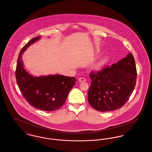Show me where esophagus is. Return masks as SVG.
<instances>
[{"label": "esophagus", "instance_id": "1", "mask_svg": "<svg viewBox=\"0 0 152 152\" xmlns=\"http://www.w3.org/2000/svg\"><path fill=\"white\" fill-rule=\"evenodd\" d=\"M86 80V79H84V78H83V77H81V78H79V81L81 82V83H83V82H85Z\"/></svg>", "mask_w": 152, "mask_h": 152}]
</instances>
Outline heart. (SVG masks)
Returning <instances> with one entry per match:
<instances>
[{"label":"heart","mask_w":152,"mask_h":152,"mask_svg":"<svg viewBox=\"0 0 152 152\" xmlns=\"http://www.w3.org/2000/svg\"><path fill=\"white\" fill-rule=\"evenodd\" d=\"M104 62H105V60L104 59H100V60H98L97 61L94 63V64L93 65V68L94 69H99V68H100L101 66L102 65Z\"/></svg>","instance_id":"b5f03b06"}]
</instances>
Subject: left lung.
<instances>
[{"label": "left lung", "instance_id": "obj_1", "mask_svg": "<svg viewBox=\"0 0 152 152\" xmlns=\"http://www.w3.org/2000/svg\"><path fill=\"white\" fill-rule=\"evenodd\" d=\"M89 76V104L100 112L120 108L128 100L136 86L137 70L133 56L129 53L117 63L98 72H92Z\"/></svg>", "mask_w": 152, "mask_h": 152}]
</instances>
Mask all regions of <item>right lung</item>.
Here are the masks:
<instances>
[{"mask_svg":"<svg viewBox=\"0 0 152 152\" xmlns=\"http://www.w3.org/2000/svg\"><path fill=\"white\" fill-rule=\"evenodd\" d=\"M40 39V36L33 38L22 48L18 58L15 76L18 86L26 101L35 108L50 112L63 105L76 79L60 75L36 77L24 69L22 54Z\"/></svg>","mask_w":152,"mask_h":152,"instance_id":"right-lung-1","label":"right lung"}]
</instances>
